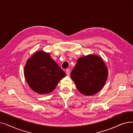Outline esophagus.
Returning <instances> with one entry per match:
<instances>
[{
    "label": "esophagus",
    "instance_id": "1",
    "mask_svg": "<svg viewBox=\"0 0 133 133\" xmlns=\"http://www.w3.org/2000/svg\"><path fill=\"white\" fill-rule=\"evenodd\" d=\"M70 72H71L70 69H67L66 70V73L67 75H69V74H70Z\"/></svg>",
    "mask_w": 133,
    "mask_h": 133
}]
</instances>
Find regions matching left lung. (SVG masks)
<instances>
[{
  "label": "left lung",
  "instance_id": "obj_1",
  "mask_svg": "<svg viewBox=\"0 0 133 133\" xmlns=\"http://www.w3.org/2000/svg\"><path fill=\"white\" fill-rule=\"evenodd\" d=\"M108 75V68L101 57L89 54L78 59L71 77L81 94L91 96L103 88Z\"/></svg>",
  "mask_w": 133,
  "mask_h": 133
}]
</instances>
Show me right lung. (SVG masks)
Wrapping results in <instances>:
<instances>
[{"label": "right lung", "instance_id": "right-lung-1", "mask_svg": "<svg viewBox=\"0 0 133 133\" xmlns=\"http://www.w3.org/2000/svg\"><path fill=\"white\" fill-rule=\"evenodd\" d=\"M24 75L29 87L39 94L51 93L66 73L51 57L49 53L39 51L27 60Z\"/></svg>", "mask_w": 133, "mask_h": 133}]
</instances>
